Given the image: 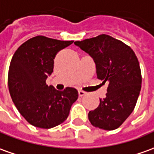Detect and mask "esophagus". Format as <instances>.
I'll return each instance as SVG.
<instances>
[{
	"label": "esophagus",
	"mask_w": 154,
	"mask_h": 154,
	"mask_svg": "<svg viewBox=\"0 0 154 154\" xmlns=\"http://www.w3.org/2000/svg\"><path fill=\"white\" fill-rule=\"evenodd\" d=\"M78 94H79V96L82 97V96H84V95H85L86 93H85V91H78Z\"/></svg>",
	"instance_id": "obj_1"
}]
</instances>
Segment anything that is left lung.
<instances>
[{"label":"left lung","instance_id":"8db88e82","mask_svg":"<svg viewBox=\"0 0 154 154\" xmlns=\"http://www.w3.org/2000/svg\"><path fill=\"white\" fill-rule=\"evenodd\" d=\"M95 63L96 75L106 83L107 93L88 114L91 123L104 130L118 128L131 115L141 91L139 62L132 48L109 35L75 42Z\"/></svg>","mask_w":154,"mask_h":154}]
</instances>
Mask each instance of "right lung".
Returning <instances> with one entry per match:
<instances>
[{
	"instance_id": "obj_1",
	"label": "right lung",
	"mask_w": 154,
	"mask_h": 154,
	"mask_svg": "<svg viewBox=\"0 0 154 154\" xmlns=\"http://www.w3.org/2000/svg\"><path fill=\"white\" fill-rule=\"evenodd\" d=\"M73 42L37 36L22 43L11 59L8 71L11 97L20 114L34 127L49 129L63 122L78 99L75 88L59 91L46 84L54 71L56 54Z\"/></svg>"
}]
</instances>
